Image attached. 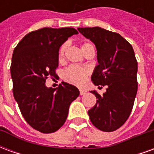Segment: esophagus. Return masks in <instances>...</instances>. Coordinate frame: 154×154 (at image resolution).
Wrapping results in <instances>:
<instances>
[{"mask_svg":"<svg viewBox=\"0 0 154 154\" xmlns=\"http://www.w3.org/2000/svg\"><path fill=\"white\" fill-rule=\"evenodd\" d=\"M80 95L81 96H82V95H85V94L87 93V91L83 90V89H80Z\"/></svg>","mask_w":154,"mask_h":154,"instance_id":"obj_1","label":"esophagus"}]
</instances>
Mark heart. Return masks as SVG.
Here are the masks:
<instances>
[{
	"label": "heart",
	"mask_w": 154,
	"mask_h": 154,
	"mask_svg": "<svg viewBox=\"0 0 154 154\" xmlns=\"http://www.w3.org/2000/svg\"><path fill=\"white\" fill-rule=\"evenodd\" d=\"M67 44H63L60 47L59 52H58V60L63 61L65 57V53L67 50ZM94 48L93 44L90 42H84L81 45V49L82 53L85 54L87 51ZM90 74V70L87 67H81L77 66H69L63 72V78L64 80L69 82V83L77 85V86H82L86 82L87 77Z\"/></svg>",
	"instance_id": "heart-1"
}]
</instances>
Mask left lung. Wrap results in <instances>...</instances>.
I'll return each mask as SVG.
<instances>
[{
  "mask_svg": "<svg viewBox=\"0 0 154 154\" xmlns=\"http://www.w3.org/2000/svg\"><path fill=\"white\" fill-rule=\"evenodd\" d=\"M96 45L97 65L91 81L99 88L106 87L102 96L91 91L97 103L88 110L92 125L105 132H112L125 123L131 113L138 91V63L131 44L115 32L100 27L77 28Z\"/></svg>",
  "mask_w": 154,
  "mask_h": 154,
  "instance_id": "1",
  "label": "left lung"
}]
</instances>
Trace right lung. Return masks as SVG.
Masks as SVG:
<instances>
[{
    "label": "right lung",
    "mask_w": 154,
    "mask_h": 154,
    "mask_svg": "<svg viewBox=\"0 0 154 154\" xmlns=\"http://www.w3.org/2000/svg\"><path fill=\"white\" fill-rule=\"evenodd\" d=\"M74 28H43L26 35L15 48L11 75L13 95L22 116L32 128L49 134L63 125L70 104L79 96L75 86L62 82L48 88V77H54L58 66V51Z\"/></svg>",
    "instance_id": "add662e5"
}]
</instances>
